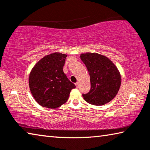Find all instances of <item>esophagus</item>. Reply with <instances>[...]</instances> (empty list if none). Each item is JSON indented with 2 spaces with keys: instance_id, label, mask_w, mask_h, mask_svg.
<instances>
[{
  "instance_id": "obj_1",
  "label": "esophagus",
  "mask_w": 150,
  "mask_h": 150,
  "mask_svg": "<svg viewBox=\"0 0 150 150\" xmlns=\"http://www.w3.org/2000/svg\"><path fill=\"white\" fill-rule=\"evenodd\" d=\"M75 86H76V87H77V88H79V83L77 82L75 83Z\"/></svg>"
}]
</instances>
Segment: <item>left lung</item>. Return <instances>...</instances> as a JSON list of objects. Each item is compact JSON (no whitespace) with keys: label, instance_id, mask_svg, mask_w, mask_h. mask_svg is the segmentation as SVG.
<instances>
[{"label":"left lung","instance_id":"left-lung-1","mask_svg":"<svg viewBox=\"0 0 150 150\" xmlns=\"http://www.w3.org/2000/svg\"><path fill=\"white\" fill-rule=\"evenodd\" d=\"M89 73L91 89L83 94L85 101L91 105L101 106L115 97L121 84V77L117 67L104 55L96 53L81 55Z\"/></svg>","mask_w":150,"mask_h":150}]
</instances>
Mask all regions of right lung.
<instances>
[{
	"label": "right lung",
	"mask_w": 150,
	"mask_h": 150,
	"mask_svg": "<svg viewBox=\"0 0 150 150\" xmlns=\"http://www.w3.org/2000/svg\"><path fill=\"white\" fill-rule=\"evenodd\" d=\"M67 55L54 53L40 59L29 76L32 96L40 105L55 108L67 102L75 85L63 72Z\"/></svg>",
	"instance_id": "add662e5"
}]
</instances>
